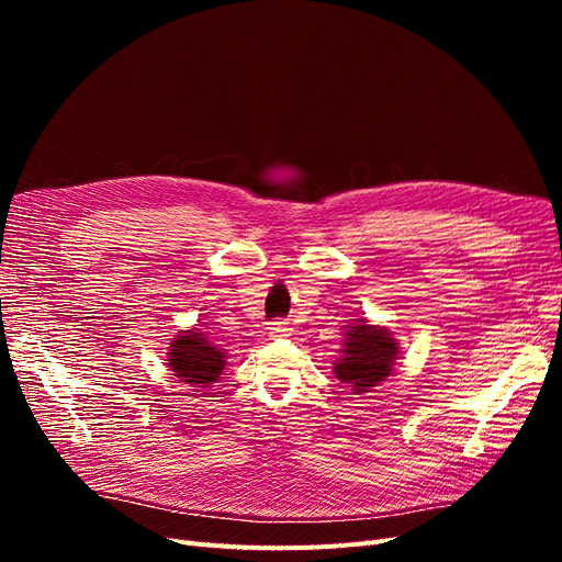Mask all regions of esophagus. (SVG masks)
I'll return each instance as SVG.
<instances>
[{"mask_svg": "<svg viewBox=\"0 0 562 562\" xmlns=\"http://www.w3.org/2000/svg\"><path fill=\"white\" fill-rule=\"evenodd\" d=\"M291 335V326L285 321H274L269 326V337H288Z\"/></svg>", "mask_w": 562, "mask_h": 562, "instance_id": "1", "label": "esophagus"}]
</instances>
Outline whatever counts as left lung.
Returning <instances> with one entry per match:
<instances>
[{"mask_svg":"<svg viewBox=\"0 0 562 562\" xmlns=\"http://www.w3.org/2000/svg\"><path fill=\"white\" fill-rule=\"evenodd\" d=\"M396 345L394 335L386 328L370 326L366 318H356L345 333V349L335 361L333 372L339 382L351 386L353 394H366L391 375L398 353Z\"/></svg>","mask_w":562,"mask_h":562,"instance_id":"left-lung-1","label":"left lung"}]
</instances>
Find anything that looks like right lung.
<instances>
[{
  "label": "right lung",
  "instance_id": "add662e5",
  "mask_svg": "<svg viewBox=\"0 0 562 562\" xmlns=\"http://www.w3.org/2000/svg\"><path fill=\"white\" fill-rule=\"evenodd\" d=\"M168 368L176 372L180 382L190 386H211L225 370L227 356L217 349L201 330H182L171 339L168 349Z\"/></svg>",
  "mask_w": 562,
  "mask_h": 562
}]
</instances>
